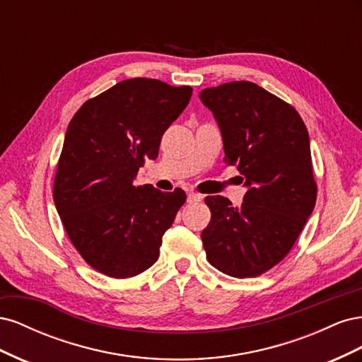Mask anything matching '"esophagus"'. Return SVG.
Here are the masks:
<instances>
[{
    "label": "esophagus",
    "mask_w": 362,
    "mask_h": 362,
    "mask_svg": "<svg viewBox=\"0 0 362 362\" xmlns=\"http://www.w3.org/2000/svg\"><path fill=\"white\" fill-rule=\"evenodd\" d=\"M202 198H201V194H198V193H193V192H190L189 194H187V202H190V204H193V202H199Z\"/></svg>",
    "instance_id": "obj_1"
}]
</instances>
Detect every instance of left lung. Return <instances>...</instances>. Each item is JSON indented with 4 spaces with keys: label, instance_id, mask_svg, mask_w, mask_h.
Here are the masks:
<instances>
[{
    "label": "left lung",
    "instance_id": "8db88e82",
    "mask_svg": "<svg viewBox=\"0 0 362 362\" xmlns=\"http://www.w3.org/2000/svg\"><path fill=\"white\" fill-rule=\"evenodd\" d=\"M199 98L221 128L223 161L247 187L240 208L223 196L205 198L206 259L225 275L255 278L287 257L314 210L308 131L294 107L255 83L208 87Z\"/></svg>",
    "mask_w": 362,
    "mask_h": 362
}]
</instances>
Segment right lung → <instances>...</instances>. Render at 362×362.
<instances>
[{
    "label": "right lung",
    "mask_w": 362,
    "mask_h": 362,
    "mask_svg": "<svg viewBox=\"0 0 362 362\" xmlns=\"http://www.w3.org/2000/svg\"><path fill=\"white\" fill-rule=\"evenodd\" d=\"M193 89L131 78L87 100L69 122L54 204L71 243L92 269L133 278L158 259L163 234L187 199L133 184L145 160L187 107Z\"/></svg>",
    "instance_id": "right-lung-1"
}]
</instances>
